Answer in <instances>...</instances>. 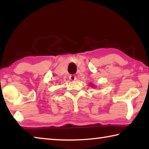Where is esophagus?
Listing matches in <instances>:
<instances>
[{
    "label": "esophagus",
    "instance_id": "obj_1",
    "mask_svg": "<svg viewBox=\"0 0 149 149\" xmlns=\"http://www.w3.org/2000/svg\"><path fill=\"white\" fill-rule=\"evenodd\" d=\"M69 79L72 81H75V79H76V77H75L74 75H70L69 76Z\"/></svg>",
    "mask_w": 149,
    "mask_h": 149
}]
</instances>
